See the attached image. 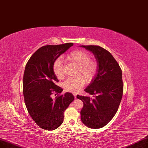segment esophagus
I'll list each match as a JSON object with an SVG mask.
<instances>
[{"instance_id":"1","label":"esophagus","mask_w":148,"mask_h":148,"mask_svg":"<svg viewBox=\"0 0 148 148\" xmlns=\"http://www.w3.org/2000/svg\"><path fill=\"white\" fill-rule=\"evenodd\" d=\"M76 93H73V96H74V97H75V99H76Z\"/></svg>"}]
</instances>
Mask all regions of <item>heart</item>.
Here are the masks:
<instances>
[{
  "instance_id": "1",
  "label": "heart",
  "mask_w": 148,
  "mask_h": 148,
  "mask_svg": "<svg viewBox=\"0 0 148 148\" xmlns=\"http://www.w3.org/2000/svg\"><path fill=\"white\" fill-rule=\"evenodd\" d=\"M70 64L78 67L75 78H69L62 84L65 90L70 92L76 93L84 86L85 81L89 83L94 79L97 71V64L95 60L91 59L90 54L84 50L73 51L66 57ZM53 70L55 75L59 79L65 77L63 62L61 58L55 60L53 64Z\"/></svg>"
}]
</instances>
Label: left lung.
<instances>
[{
  "label": "left lung",
  "instance_id": "left-lung-1",
  "mask_svg": "<svg viewBox=\"0 0 148 148\" xmlns=\"http://www.w3.org/2000/svg\"><path fill=\"white\" fill-rule=\"evenodd\" d=\"M81 46L93 53L97 64L96 76L84 90L95 98L76 96L84 103L81 119L87 127L99 129L113 118L121 102L123 90L122 70L113 56L106 49L99 46Z\"/></svg>",
  "mask_w": 148,
  "mask_h": 148
}]
</instances>
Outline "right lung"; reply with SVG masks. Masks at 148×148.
I'll return each mask as SVG.
<instances>
[{
	"instance_id": "obj_1",
	"label": "right lung",
	"mask_w": 148,
	"mask_h": 148,
	"mask_svg": "<svg viewBox=\"0 0 148 148\" xmlns=\"http://www.w3.org/2000/svg\"><path fill=\"white\" fill-rule=\"evenodd\" d=\"M73 45L72 43L47 45L40 47L27 61L23 79V93L28 112L40 127L46 130L58 128L64 121V112L74 100L71 93L66 92L53 99V92L61 93L63 89L53 70L55 60Z\"/></svg>"
}]
</instances>
